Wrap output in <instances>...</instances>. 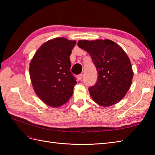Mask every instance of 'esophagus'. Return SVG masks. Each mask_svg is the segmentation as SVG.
<instances>
[{"label":"esophagus","mask_w":155,"mask_h":155,"mask_svg":"<svg viewBox=\"0 0 155 155\" xmlns=\"http://www.w3.org/2000/svg\"><path fill=\"white\" fill-rule=\"evenodd\" d=\"M83 74H78V76H77V78H78V79L79 80V81H81L82 78H83Z\"/></svg>","instance_id":"1"}]
</instances>
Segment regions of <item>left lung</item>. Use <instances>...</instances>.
Returning a JSON list of instances; mask_svg holds the SVG:
<instances>
[{"mask_svg":"<svg viewBox=\"0 0 155 155\" xmlns=\"http://www.w3.org/2000/svg\"><path fill=\"white\" fill-rule=\"evenodd\" d=\"M78 46L91 55L98 79L88 88L94 102L103 107L120 101L129 89L133 72L128 56L120 46L110 40L79 41Z\"/></svg>","mask_w":155,"mask_h":155,"instance_id":"1","label":"left lung"}]
</instances>
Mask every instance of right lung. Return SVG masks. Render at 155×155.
<instances>
[{
    "instance_id": "obj_1",
    "label": "right lung",
    "mask_w": 155,
    "mask_h": 155,
    "mask_svg": "<svg viewBox=\"0 0 155 155\" xmlns=\"http://www.w3.org/2000/svg\"><path fill=\"white\" fill-rule=\"evenodd\" d=\"M75 41L55 38L42 45L31 61L29 72L35 93L48 106L58 107L69 100L77 83L71 72L69 56Z\"/></svg>"
}]
</instances>
